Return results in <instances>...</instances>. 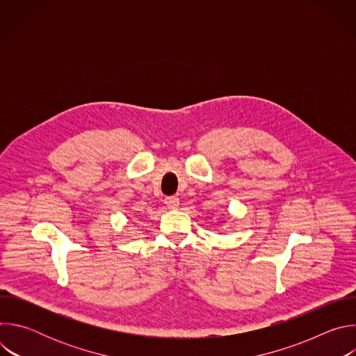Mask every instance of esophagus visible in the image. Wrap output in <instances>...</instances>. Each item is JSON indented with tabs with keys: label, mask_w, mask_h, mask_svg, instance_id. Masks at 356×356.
I'll use <instances>...</instances> for the list:
<instances>
[{
	"label": "esophagus",
	"mask_w": 356,
	"mask_h": 356,
	"mask_svg": "<svg viewBox=\"0 0 356 356\" xmlns=\"http://www.w3.org/2000/svg\"><path fill=\"white\" fill-rule=\"evenodd\" d=\"M165 204H166V207H168V209L175 210V209H177V207H179V204H180V200H179L177 197H168V198L165 200Z\"/></svg>",
	"instance_id": "1"
}]
</instances>
